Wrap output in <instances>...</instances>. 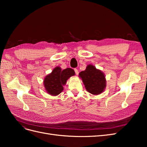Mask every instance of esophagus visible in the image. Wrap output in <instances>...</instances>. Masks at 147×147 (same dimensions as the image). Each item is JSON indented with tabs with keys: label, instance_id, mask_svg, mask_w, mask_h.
<instances>
[{
	"label": "esophagus",
	"instance_id": "esophagus-1",
	"mask_svg": "<svg viewBox=\"0 0 147 147\" xmlns=\"http://www.w3.org/2000/svg\"><path fill=\"white\" fill-rule=\"evenodd\" d=\"M74 70H75V74H76V75H78V73H79L78 69H74Z\"/></svg>",
	"mask_w": 147,
	"mask_h": 147
}]
</instances>
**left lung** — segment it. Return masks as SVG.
<instances>
[{
    "mask_svg": "<svg viewBox=\"0 0 147 147\" xmlns=\"http://www.w3.org/2000/svg\"><path fill=\"white\" fill-rule=\"evenodd\" d=\"M84 87L88 92L93 95H99L103 92L107 85L105 74L94 65L89 64L86 69L79 73Z\"/></svg>",
    "mask_w": 147,
    "mask_h": 147,
    "instance_id": "left-lung-1",
    "label": "left lung"
}]
</instances>
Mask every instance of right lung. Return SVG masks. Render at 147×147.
<instances>
[{"mask_svg": "<svg viewBox=\"0 0 147 147\" xmlns=\"http://www.w3.org/2000/svg\"><path fill=\"white\" fill-rule=\"evenodd\" d=\"M75 73L71 68L62 70L59 66L56 67L51 73L48 74L43 79V86L48 94L56 96L63 91V86L71 77L74 76Z\"/></svg>", "mask_w": 147, "mask_h": 147, "instance_id": "obj_1", "label": "right lung"}]
</instances>
